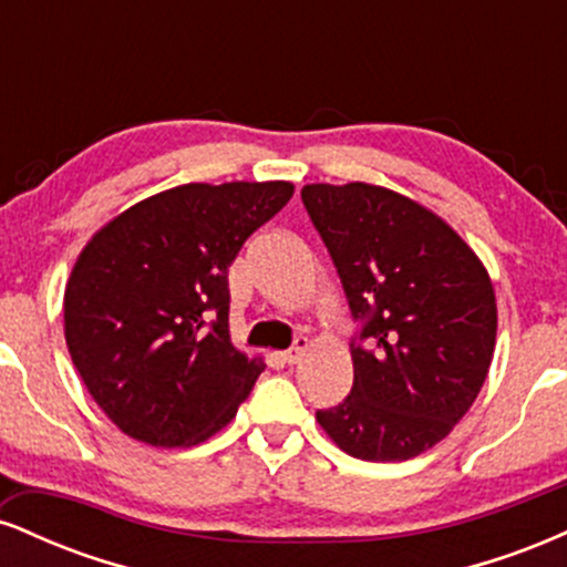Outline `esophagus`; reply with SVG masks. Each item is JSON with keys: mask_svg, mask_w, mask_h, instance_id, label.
Listing matches in <instances>:
<instances>
[{"mask_svg": "<svg viewBox=\"0 0 567 567\" xmlns=\"http://www.w3.org/2000/svg\"><path fill=\"white\" fill-rule=\"evenodd\" d=\"M306 349H309V338H306V336H298L296 341H292V347L282 354V360L288 362V365H296V362L301 360V357H303V351H306Z\"/></svg>", "mask_w": 567, "mask_h": 567, "instance_id": "1", "label": "esophagus"}]
</instances>
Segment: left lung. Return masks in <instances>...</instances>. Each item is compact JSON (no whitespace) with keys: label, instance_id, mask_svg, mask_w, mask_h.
<instances>
[{"label":"left lung","instance_id":"1","mask_svg":"<svg viewBox=\"0 0 567 567\" xmlns=\"http://www.w3.org/2000/svg\"><path fill=\"white\" fill-rule=\"evenodd\" d=\"M301 197L362 320L354 386L317 424L362 461H408L474 405L493 362L496 290L447 220L386 186L306 184Z\"/></svg>","mask_w":567,"mask_h":567}]
</instances>
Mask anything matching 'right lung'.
<instances>
[{"instance_id": "1", "label": "right lung", "mask_w": 567, "mask_h": 567, "mask_svg": "<svg viewBox=\"0 0 567 567\" xmlns=\"http://www.w3.org/2000/svg\"><path fill=\"white\" fill-rule=\"evenodd\" d=\"M290 181L184 184L103 224L66 279L63 333L97 408L127 437L192 447L261 375L229 333V264L288 205Z\"/></svg>"}]
</instances>
